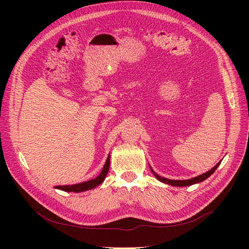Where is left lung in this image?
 I'll list each match as a JSON object with an SVG mask.
<instances>
[{"mask_svg": "<svg viewBox=\"0 0 249 249\" xmlns=\"http://www.w3.org/2000/svg\"><path fill=\"white\" fill-rule=\"evenodd\" d=\"M220 163H221V161L218 162L212 169H210L206 173H202V175H200L198 177H195V178H189V179H169V178H162L160 176H158L157 173L153 170L152 167H150V166L149 167H150V171L153 172V175L156 177V178L158 180H160V182L165 183V184H168V185H171V186H176V187H186V186H191V185H194V184L200 183V182H202V180L207 179L211 175H213L214 171L220 165Z\"/></svg>", "mask_w": 249, "mask_h": 249, "instance_id": "left-lung-1", "label": "left lung"}]
</instances>
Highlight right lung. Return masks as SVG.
<instances>
[{
    "instance_id": "1",
    "label": "right lung",
    "mask_w": 249,
    "mask_h": 249,
    "mask_svg": "<svg viewBox=\"0 0 249 249\" xmlns=\"http://www.w3.org/2000/svg\"><path fill=\"white\" fill-rule=\"evenodd\" d=\"M109 167H110V154L108 155L106 163H105L101 173L96 178L90 179V180H87V182H83V183H79V184H73V185L55 186V188H56V189L62 190V191L74 192V193H79V192H83V191L91 190V189H93V188L97 187V186L101 185L104 182L105 178H106L107 173L109 171Z\"/></svg>"
}]
</instances>
